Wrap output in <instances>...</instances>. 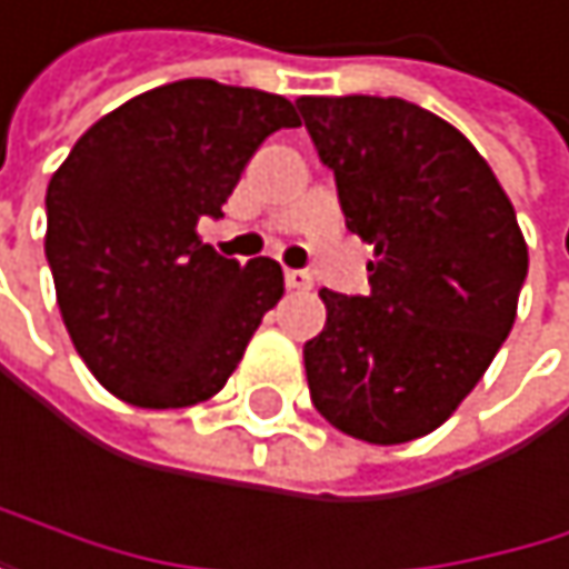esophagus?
Segmentation results:
<instances>
[{"label": "esophagus", "instance_id": "obj_1", "mask_svg": "<svg viewBox=\"0 0 569 569\" xmlns=\"http://www.w3.org/2000/svg\"><path fill=\"white\" fill-rule=\"evenodd\" d=\"M284 281H288V288H291V291H311V284H315L308 271H295V268H288V271H284Z\"/></svg>", "mask_w": 569, "mask_h": 569}]
</instances>
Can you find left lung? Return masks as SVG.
Instances as JSON below:
<instances>
[{"label": "left lung", "instance_id": "left-lung-1", "mask_svg": "<svg viewBox=\"0 0 569 569\" xmlns=\"http://www.w3.org/2000/svg\"><path fill=\"white\" fill-rule=\"evenodd\" d=\"M345 224L376 248L372 295L321 288L305 345L315 409L345 436L399 446L439 429L517 321L527 241L507 190L442 117L399 97H301Z\"/></svg>", "mask_w": 569, "mask_h": 569}]
</instances>
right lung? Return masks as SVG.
Instances as JSON below:
<instances>
[{
    "mask_svg": "<svg viewBox=\"0 0 569 569\" xmlns=\"http://www.w3.org/2000/svg\"><path fill=\"white\" fill-rule=\"evenodd\" d=\"M295 103L214 80L147 90L97 120L46 187V261L73 348L97 382L140 409L218 396L281 301L271 258L200 241L251 153Z\"/></svg>",
    "mask_w": 569,
    "mask_h": 569,
    "instance_id": "add662e5",
    "label": "right lung"
}]
</instances>
